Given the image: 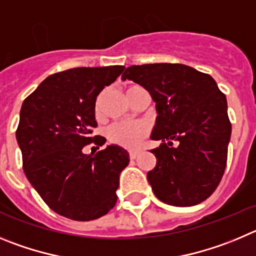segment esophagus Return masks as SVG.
Returning <instances> with one entry per match:
<instances>
[{
	"label": "esophagus",
	"mask_w": 256,
	"mask_h": 256,
	"mask_svg": "<svg viewBox=\"0 0 256 256\" xmlns=\"http://www.w3.org/2000/svg\"><path fill=\"white\" fill-rule=\"evenodd\" d=\"M130 160H135V158H136L138 156H139V152H136V150H132V152H130Z\"/></svg>",
	"instance_id": "1"
}]
</instances>
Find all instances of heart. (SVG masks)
<instances>
[{
	"instance_id": "obj_1",
	"label": "heart",
	"mask_w": 256,
	"mask_h": 256,
	"mask_svg": "<svg viewBox=\"0 0 256 256\" xmlns=\"http://www.w3.org/2000/svg\"><path fill=\"white\" fill-rule=\"evenodd\" d=\"M134 88H136V85L128 86L126 89V93H128ZM148 124L138 121V122L130 124H114L108 128L107 136L112 144L126 149H136L139 148L142 140L148 136Z\"/></svg>"
}]
</instances>
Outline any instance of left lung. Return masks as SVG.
Wrapping results in <instances>:
<instances>
[{
    "label": "left lung",
    "instance_id": "1",
    "mask_svg": "<svg viewBox=\"0 0 256 256\" xmlns=\"http://www.w3.org/2000/svg\"><path fill=\"white\" fill-rule=\"evenodd\" d=\"M122 80L142 85L156 102L152 140L156 167L146 177L154 195L191 206L213 194L223 176L231 122L227 100L210 75L182 64L130 66Z\"/></svg>",
    "mask_w": 256,
    "mask_h": 256
}]
</instances>
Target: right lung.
<instances>
[{"label":"right lung","instance_id":"1","mask_svg":"<svg viewBox=\"0 0 256 256\" xmlns=\"http://www.w3.org/2000/svg\"><path fill=\"white\" fill-rule=\"evenodd\" d=\"M124 66L76 68L54 74L22 102L16 140L22 168L40 198L56 213L74 220L102 217L116 204L120 174L128 153L107 145L96 154L82 152L96 126V100Z\"/></svg>","mask_w":256,"mask_h":256}]
</instances>
